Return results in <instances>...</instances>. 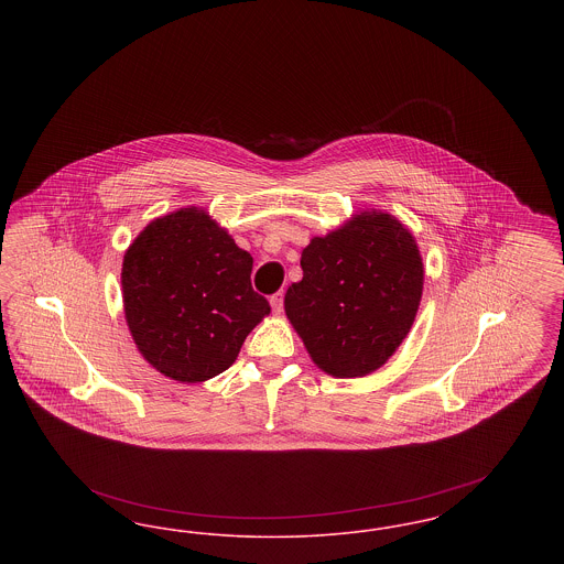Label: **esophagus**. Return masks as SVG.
<instances>
[{"label":"esophagus","mask_w":564,"mask_h":564,"mask_svg":"<svg viewBox=\"0 0 564 564\" xmlns=\"http://www.w3.org/2000/svg\"><path fill=\"white\" fill-rule=\"evenodd\" d=\"M270 308H272L274 315H281V311H283V292L270 295Z\"/></svg>","instance_id":"esophagus-1"}]
</instances>
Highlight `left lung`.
I'll use <instances>...</instances> for the list:
<instances>
[{
    "mask_svg": "<svg viewBox=\"0 0 564 564\" xmlns=\"http://www.w3.org/2000/svg\"><path fill=\"white\" fill-rule=\"evenodd\" d=\"M300 267L285 315L313 364L334 378L382 368L408 336L423 295L425 269L412 232L395 215L366 209L313 237Z\"/></svg>",
    "mask_w": 564,
    "mask_h": 564,
    "instance_id": "left-lung-1",
    "label": "left lung"
}]
</instances>
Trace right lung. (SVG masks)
<instances>
[{
    "label": "right lung",
    "mask_w": 564,
    "mask_h": 564,
    "mask_svg": "<svg viewBox=\"0 0 564 564\" xmlns=\"http://www.w3.org/2000/svg\"><path fill=\"white\" fill-rule=\"evenodd\" d=\"M253 258L209 212L152 219L122 262L124 319L137 350L161 375L205 382L228 370L270 313L251 288Z\"/></svg>",
    "instance_id": "add662e5"
}]
</instances>
